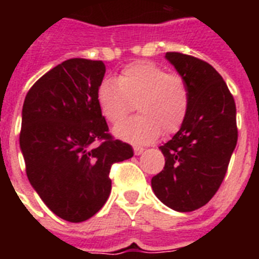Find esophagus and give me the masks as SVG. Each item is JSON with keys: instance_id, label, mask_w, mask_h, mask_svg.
<instances>
[{"instance_id": "esophagus-1", "label": "esophagus", "mask_w": 259, "mask_h": 259, "mask_svg": "<svg viewBox=\"0 0 259 259\" xmlns=\"http://www.w3.org/2000/svg\"><path fill=\"white\" fill-rule=\"evenodd\" d=\"M134 153L135 155H140L144 153V148H141V146H135L134 148Z\"/></svg>"}]
</instances>
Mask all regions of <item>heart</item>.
<instances>
[{
    "label": "heart",
    "mask_w": 259,
    "mask_h": 259,
    "mask_svg": "<svg viewBox=\"0 0 259 259\" xmlns=\"http://www.w3.org/2000/svg\"><path fill=\"white\" fill-rule=\"evenodd\" d=\"M98 107L107 122L118 123L134 110L140 114L114 128V135L128 143L149 144L162 130L174 134L184 123L189 92L184 80L154 62L125 66L115 80L105 79L97 91Z\"/></svg>",
    "instance_id": "b5f03b06"
}]
</instances>
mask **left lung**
Listing matches in <instances>:
<instances>
[{
	"label": "left lung",
	"mask_w": 259,
	"mask_h": 259,
	"mask_svg": "<svg viewBox=\"0 0 259 259\" xmlns=\"http://www.w3.org/2000/svg\"><path fill=\"white\" fill-rule=\"evenodd\" d=\"M189 92L188 114L170 141L159 146L163 170L152 179L161 202L180 212L206 205L221 187L237 144L236 105L211 65L182 53H166Z\"/></svg>",
	"instance_id": "8db88e82"
}]
</instances>
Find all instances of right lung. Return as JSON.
<instances>
[{
    "mask_svg": "<svg viewBox=\"0 0 259 259\" xmlns=\"http://www.w3.org/2000/svg\"><path fill=\"white\" fill-rule=\"evenodd\" d=\"M105 71L102 61L67 59L41 76L23 104L19 143L29 183L54 214L72 223L104 206L111 164L134 155L131 145L107 134L98 107Z\"/></svg>",
    "mask_w": 259,
    "mask_h": 259,
    "instance_id": "right-lung-1",
    "label": "right lung"
}]
</instances>
